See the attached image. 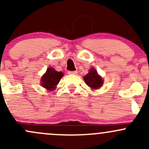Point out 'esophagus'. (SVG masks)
Here are the masks:
<instances>
[{"mask_svg":"<svg viewBox=\"0 0 149 149\" xmlns=\"http://www.w3.org/2000/svg\"><path fill=\"white\" fill-rule=\"evenodd\" d=\"M68 74H71V75H76V74H77V71H76V70H75V71H68Z\"/></svg>","mask_w":149,"mask_h":149,"instance_id":"34e87169","label":"esophagus"}]
</instances>
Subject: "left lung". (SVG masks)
I'll list each match as a JSON object with an SVG mask.
<instances>
[{"instance_id": "obj_1", "label": "left lung", "mask_w": 149, "mask_h": 149, "mask_svg": "<svg viewBox=\"0 0 149 149\" xmlns=\"http://www.w3.org/2000/svg\"><path fill=\"white\" fill-rule=\"evenodd\" d=\"M85 83L91 88L97 89L100 88L103 84V80L98 75L97 71L94 68H91L88 74L84 77Z\"/></svg>"}]
</instances>
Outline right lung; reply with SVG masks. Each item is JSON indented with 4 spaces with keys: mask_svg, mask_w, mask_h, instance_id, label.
I'll return each instance as SVG.
<instances>
[{
    "mask_svg": "<svg viewBox=\"0 0 149 149\" xmlns=\"http://www.w3.org/2000/svg\"><path fill=\"white\" fill-rule=\"evenodd\" d=\"M63 76V73L62 72L56 71L52 68H49L47 70L45 74L42 78V86L49 91L54 90Z\"/></svg>",
    "mask_w": 149,
    "mask_h": 149,
    "instance_id": "obj_1",
    "label": "right lung"
}]
</instances>
